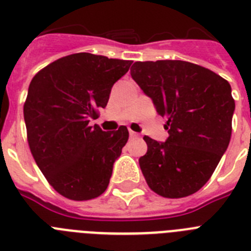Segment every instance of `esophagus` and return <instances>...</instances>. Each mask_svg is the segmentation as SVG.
<instances>
[{
	"label": "esophagus",
	"mask_w": 251,
	"mask_h": 251,
	"mask_svg": "<svg viewBox=\"0 0 251 251\" xmlns=\"http://www.w3.org/2000/svg\"><path fill=\"white\" fill-rule=\"evenodd\" d=\"M129 136H130V138H137V137H138V133L133 132V130H129Z\"/></svg>",
	"instance_id": "obj_1"
}]
</instances>
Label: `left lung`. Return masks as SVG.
<instances>
[{"label": "left lung", "instance_id": "left-lung-1", "mask_svg": "<svg viewBox=\"0 0 251 251\" xmlns=\"http://www.w3.org/2000/svg\"><path fill=\"white\" fill-rule=\"evenodd\" d=\"M130 75L167 119L166 142L148 136L139 158L152 191L167 199L195 194L214 174L231 138L235 100L216 73L181 60L137 61Z\"/></svg>", "mask_w": 251, "mask_h": 251}]
</instances>
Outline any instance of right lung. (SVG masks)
I'll return each mask as SVG.
<instances>
[{
  "label": "right lung",
  "mask_w": 251,
  "mask_h": 251,
  "mask_svg": "<svg viewBox=\"0 0 251 251\" xmlns=\"http://www.w3.org/2000/svg\"><path fill=\"white\" fill-rule=\"evenodd\" d=\"M130 65V60L77 52L49 64L31 80L24 105L30 151L48 182L69 200H92L109 185L129 133L126 126L103 132L89 122Z\"/></svg>",
  "instance_id": "add662e5"
}]
</instances>
